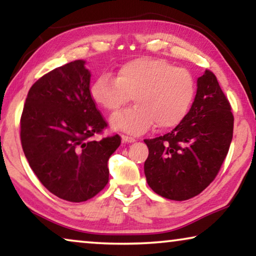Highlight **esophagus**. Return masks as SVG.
Masks as SVG:
<instances>
[{
  "label": "esophagus",
  "instance_id": "esophagus-1",
  "mask_svg": "<svg viewBox=\"0 0 256 256\" xmlns=\"http://www.w3.org/2000/svg\"><path fill=\"white\" fill-rule=\"evenodd\" d=\"M122 142L124 143H132V142H135V138H132V136H127V135H122Z\"/></svg>",
  "mask_w": 256,
  "mask_h": 256
}]
</instances>
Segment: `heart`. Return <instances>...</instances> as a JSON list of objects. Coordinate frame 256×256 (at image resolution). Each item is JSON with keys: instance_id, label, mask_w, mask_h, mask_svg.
Returning a JSON list of instances; mask_svg holds the SVG:
<instances>
[{"instance_id": "obj_1", "label": "heart", "mask_w": 256, "mask_h": 256, "mask_svg": "<svg viewBox=\"0 0 256 256\" xmlns=\"http://www.w3.org/2000/svg\"><path fill=\"white\" fill-rule=\"evenodd\" d=\"M135 104L112 116L115 129L142 134L154 124L160 129L172 128L186 116L196 96L194 76L164 59L135 58L120 66L118 76L102 73L90 86L94 102L116 112L129 100Z\"/></svg>"}]
</instances>
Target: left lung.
I'll return each mask as SVG.
<instances>
[{
    "mask_svg": "<svg viewBox=\"0 0 256 256\" xmlns=\"http://www.w3.org/2000/svg\"><path fill=\"white\" fill-rule=\"evenodd\" d=\"M230 104L216 76L206 70L197 94L180 124L168 134L144 140L149 156L144 174L154 192L186 200L205 190L218 174L233 138Z\"/></svg>",
    "mask_w": 256,
    "mask_h": 256,
    "instance_id": "8db88e82",
    "label": "left lung"
}]
</instances>
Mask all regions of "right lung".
Listing matches in <instances>:
<instances>
[{
  "label": "right lung",
  "mask_w": 256,
  "mask_h": 256,
  "mask_svg": "<svg viewBox=\"0 0 256 256\" xmlns=\"http://www.w3.org/2000/svg\"><path fill=\"white\" fill-rule=\"evenodd\" d=\"M85 60L52 70L31 86L20 116V143L29 166L51 194L72 202L93 198L110 178L116 135L93 141L107 122L90 96Z\"/></svg>",
  "instance_id": "1"
}]
</instances>
